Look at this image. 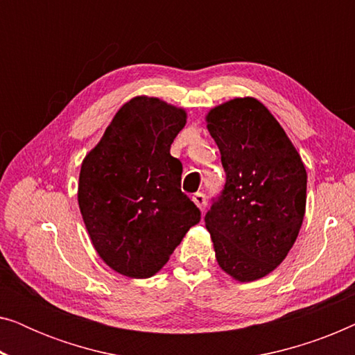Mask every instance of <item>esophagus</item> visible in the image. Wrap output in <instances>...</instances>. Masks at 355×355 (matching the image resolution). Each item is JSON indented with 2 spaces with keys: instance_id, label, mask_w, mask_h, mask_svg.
Instances as JSON below:
<instances>
[{
  "instance_id": "esophagus-1",
  "label": "esophagus",
  "mask_w": 355,
  "mask_h": 355,
  "mask_svg": "<svg viewBox=\"0 0 355 355\" xmlns=\"http://www.w3.org/2000/svg\"><path fill=\"white\" fill-rule=\"evenodd\" d=\"M192 200H193V203H196V205H197L198 208H200L202 211L205 210V207H207V198H205V196H203L202 192H197V193H193Z\"/></svg>"
}]
</instances>
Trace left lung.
Returning <instances> with one entry per match:
<instances>
[{
	"label": "left lung",
	"mask_w": 355,
	"mask_h": 355,
	"mask_svg": "<svg viewBox=\"0 0 355 355\" xmlns=\"http://www.w3.org/2000/svg\"><path fill=\"white\" fill-rule=\"evenodd\" d=\"M205 121L226 173L205 226L220 268L249 283L271 273L297 239L307 171L288 134L254 96L225 101Z\"/></svg>",
	"instance_id": "1"
}]
</instances>
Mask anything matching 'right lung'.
<instances>
[{"label":"right lung","instance_id":"right-lung-1","mask_svg":"<svg viewBox=\"0 0 355 355\" xmlns=\"http://www.w3.org/2000/svg\"><path fill=\"white\" fill-rule=\"evenodd\" d=\"M186 123L184 108L134 96L82 162V220L96 254L116 273L157 275L200 221V210L181 191L182 164L169 153Z\"/></svg>","mask_w":355,"mask_h":355}]
</instances>
